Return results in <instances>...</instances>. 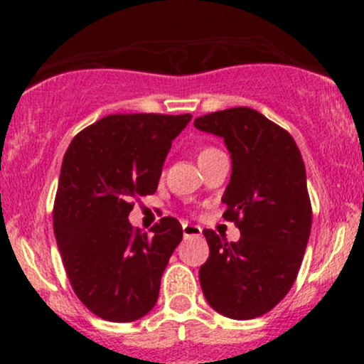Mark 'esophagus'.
<instances>
[{
	"mask_svg": "<svg viewBox=\"0 0 364 364\" xmlns=\"http://www.w3.org/2000/svg\"><path fill=\"white\" fill-rule=\"evenodd\" d=\"M183 236L185 237H193V236H202V228L193 224H183Z\"/></svg>",
	"mask_w": 364,
	"mask_h": 364,
	"instance_id": "1",
	"label": "esophagus"
}]
</instances>
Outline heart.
<instances>
[{
  "label": "heart",
  "mask_w": 364,
  "mask_h": 364,
  "mask_svg": "<svg viewBox=\"0 0 364 364\" xmlns=\"http://www.w3.org/2000/svg\"><path fill=\"white\" fill-rule=\"evenodd\" d=\"M217 152V149L214 147H202L196 152V157H198V162H202L203 159H207L208 156H212V154Z\"/></svg>",
  "instance_id": "b5f03b06"
}]
</instances>
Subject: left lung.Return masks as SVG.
Instances as JSON below:
<instances>
[{
  "mask_svg": "<svg viewBox=\"0 0 364 364\" xmlns=\"http://www.w3.org/2000/svg\"><path fill=\"white\" fill-rule=\"evenodd\" d=\"M223 136L232 161L223 217L240 229L229 243L205 229L210 255L200 286L212 308L235 320L265 315L298 277L311 231L306 169L289 132L250 107H231L195 119Z\"/></svg>",
  "mask_w": 364,
  "mask_h": 364,
  "instance_id": "1",
  "label": "left lung"
}]
</instances>
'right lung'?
I'll use <instances>...</instances> for the list:
<instances>
[{
	"instance_id": "right-lung-1",
	"label": "right lung",
	"mask_w": 364,
	"mask_h": 364,
	"mask_svg": "<svg viewBox=\"0 0 364 364\" xmlns=\"http://www.w3.org/2000/svg\"><path fill=\"white\" fill-rule=\"evenodd\" d=\"M191 114H109L83 128L63 157L54 236L75 294L94 315L135 321L152 310L183 237L174 217L150 232L129 224L133 200L156 193L171 144Z\"/></svg>"
}]
</instances>
